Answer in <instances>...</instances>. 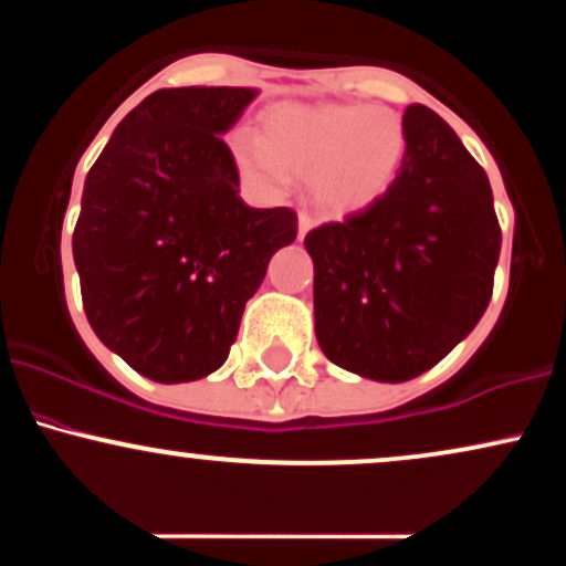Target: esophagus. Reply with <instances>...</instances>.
<instances>
[{
	"mask_svg": "<svg viewBox=\"0 0 566 566\" xmlns=\"http://www.w3.org/2000/svg\"><path fill=\"white\" fill-rule=\"evenodd\" d=\"M311 229H314V218L308 212H297V237L303 239Z\"/></svg>",
	"mask_w": 566,
	"mask_h": 566,
	"instance_id": "1",
	"label": "esophagus"
}]
</instances>
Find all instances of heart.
<instances>
[{"mask_svg":"<svg viewBox=\"0 0 566 566\" xmlns=\"http://www.w3.org/2000/svg\"><path fill=\"white\" fill-rule=\"evenodd\" d=\"M229 148L252 186L279 191L290 172L311 175L314 199L348 216L394 186L407 133L401 116L382 106H279L265 114L263 135L239 129Z\"/></svg>","mask_w":566,"mask_h":566,"instance_id":"obj_1","label":"heart"}]
</instances>
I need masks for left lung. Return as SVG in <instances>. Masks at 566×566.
I'll return each instance as SVG.
<instances>
[{
  "instance_id": "obj_1",
  "label": "left lung",
  "mask_w": 566,
  "mask_h": 566,
  "mask_svg": "<svg viewBox=\"0 0 566 566\" xmlns=\"http://www.w3.org/2000/svg\"><path fill=\"white\" fill-rule=\"evenodd\" d=\"M394 186L343 223L308 231L316 340L378 382L418 378L476 327L492 297L500 226L479 161L412 103Z\"/></svg>"
}]
</instances>
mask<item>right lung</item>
<instances>
[{
	"label": "right lung",
	"mask_w": 566,
	"mask_h": 566,
	"mask_svg": "<svg viewBox=\"0 0 566 566\" xmlns=\"http://www.w3.org/2000/svg\"><path fill=\"white\" fill-rule=\"evenodd\" d=\"M255 95L157 90L84 180L71 242L84 314L103 346L157 382L207 378L229 359L269 261L297 237L290 207L244 205L220 138Z\"/></svg>",
	"instance_id": "right-lung-1"
}]
</instances>
